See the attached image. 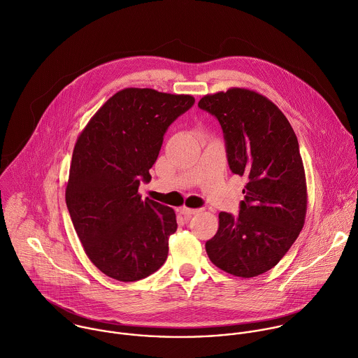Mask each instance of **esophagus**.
Masks as SVG:
<instances>
[{"label":"esophagus","instance_id":"1","mask_svg":"<svg viewBox=\"0 0 358 358\" xmlns=\"http://www.w3.org/2000/svg\"><path fill=\"white\" fill-rule=\"evenodd\" d=\"M203 209L202 208H198V209H189V208H181L180 209V212L182 213V215H185V216H192V215H198V213H201Z\"/></svg>","mask_w":358,"mask_h":358}]
</instances>
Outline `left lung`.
Masks as SVG:
<instances>
[{"mask_svg":"<svg viewBox=\"0 0 358 358\" xmlns=\"http://www.w3.org/2000/svg\"><path fill=\"white\" fill-rule=\"evenodd\" d=\"M198 107L219 121L231 173L248 178L238 215L219 213L208 257L230 275L258 276L278 265L304 226L307 185L297 136L285 114L252 90L208 94Z\"/></svg>","mask_w":358,"mask_h":358,"instance_id":"obj_1","label":"left lung"}]
</instances>
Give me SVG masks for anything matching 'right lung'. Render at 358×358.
I'll list each match as a JSON object with an SVG mask.
<instances>
[{
    "label": "right lung",
    "mask_w": 358,
    "mask_h": 358,
    "mask_svg": "<svg viewBox=\"0 0 358 358\" xmlns=\"http://www.w3.org/2000/svg\"><path fill=\"white\" fill-rule=\"evenodd\" d=\"M195 103L188 94L124 89L79 135L65 189L75 231L93 265L108 278L136 282L167 259L176 213L141 199L169 127Z\"/></svg>",
    "instance_id": "add662e5"
}]
</instances>
